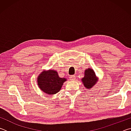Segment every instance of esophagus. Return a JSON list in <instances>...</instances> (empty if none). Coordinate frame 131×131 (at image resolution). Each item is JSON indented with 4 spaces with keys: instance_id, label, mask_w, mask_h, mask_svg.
<instances>
[{
    "instance_id": "obj_1",
    "label": "esophagus",
    "mask_w": 131,
    "mask_h": 131,
    "mask_svg": "<svg viewBox=\"0 0 131 131\" xmlns=\"http://www.w3.org/2000/svg\"><path fill=\"white\" fill-rule=\"evenodd\" d=\"M76 76H74V75H73V76H70L69 77V79H70V80H72V81H74L75 80H76Z\"/></svg>"
}]
</instances>
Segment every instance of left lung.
<instances>
[{
	"label": "left lung",
	"instance_id": "left-lung-1",
	"mask_svg": "<svg viewBox=\"0 0 131 131\" xmlns=\"http://www.w3.org/2000/svg\"><path fill=\"white\" fill-rule=\"evenodd\" d=\"M84 87L87 89H91L96 84L98 78L96 76L94 70L91 68H88L84 71V76L81 79Z\"/></svg>",
	"mask_w": 131,
	"mask_h": 131
}]
</instances>
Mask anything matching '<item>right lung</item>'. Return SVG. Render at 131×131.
<instances>
[{"label": "right lung", "instance_id": "right-lung-1", "mask_svg": "<svg viewBox=\"0 0 131 131\" xmlns=\"http://www.w3.org/2000/svg\"><path fill=\"white\" fill-rule=\"evenodd\" d=\"M66 78L59 77L57 71L44 70L37 78L38 87L43 92L48 95H54L60 91Z\"/></svg>", "mask_w": 131, "mask_h": 131}]
</instances>
